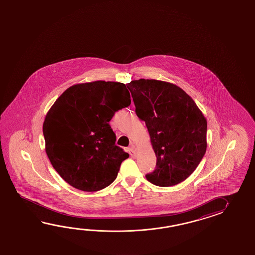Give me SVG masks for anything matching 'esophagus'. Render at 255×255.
Instances as JSON below:
<instances>
[{
  "label": "esophagus",
  "mask_w": 255,
  "mask_h": 255,
  "mask_svg": "<svg viewBox=\"0 0 255 255\" xmlns=\"http://www.w3.org/2000/svg\"><path fill=\"white\" fill-rule=\"evenodd\" d=\"M128 152H129L130 156L131 157H135L136 156V152H135V149H134V147L133 146H131L128 148Z\"/></svg>",
  "instance_id": "1"
}]
</instances>
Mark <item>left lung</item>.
<instances>
[{
	"mask_svg": "<svg viewBox=\"0 0 255 255\" xmlns=\"http://www.w3.org/2000/svg\"><path fill=\"white\" fill-rule=\"evenodd\" d=\"M127 87L135 114L145 121L157 167L146 178L152 184H179L195 170L207 148V120L180 87L155 79L133 80Z\"/></svg>",
	"mask_w": 255,
	"mask_h": 255,
	"instance_id": "1",
	"label": "left lung"
}]
</instances>
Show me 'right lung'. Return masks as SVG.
I'll return each mask as SVG.
<instances>
[{
	"mask_svg": "<svg viewBox=\"0 0 255 255\" xmlns=\"http://www.w3.org/2000/svg\"><path fill=\"white\" fill-rule=\"evenodd\" d=\"M130 103L125 84L101 80L74 85L55 100L43 122L45 152L68 184L98 191L114 181L129 155L116 146L109 122Z\"/></svg>",
	"mask_w": 255,
	"mask_h": 255,
	"instance_id": "obj_1",
	"label": "right lung"
}]
</instances>
